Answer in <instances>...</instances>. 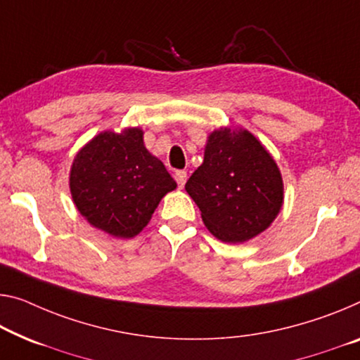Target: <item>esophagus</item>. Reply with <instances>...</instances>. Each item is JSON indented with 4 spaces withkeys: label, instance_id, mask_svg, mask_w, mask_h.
I'll list each match as a JSON object with an SVG mask.
<instances>
[{
    "label": "esophagus",
    "instance_id": "esophagus-1",
    "mask_svg": "<svg viewBox=\"0 0 360 360\" xmlns=\"http://www.w3.org/2000/svg\"><path fill=\"white\" fill-rule=\"evenodd\" d=\"M175 181H176V184H179L180 188L185 185V181H186V172H185V170H176V172H175Z\"/></svg>",
    "mask_w": 360,
    "mask_h": 360
}]
</instances>
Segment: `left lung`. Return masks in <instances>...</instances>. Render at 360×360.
<instances>
[{
  "label": "left lung",
  "instance_id": "8db88e82",
  "mask_svg": "<svg viewBox=\"0 0 360 360\" xmlns=\"http://www.w3.org/2000/svg\"><path fill=\"white\" fill-rule=\"evenodd\" d=\"M185 190L207 230L224 243L261 235L278 215L285 198L275 159L241 127H220L209 134L204 161Z\"/></svg>",
  "mask_w": 360,
  "mask_h": 360
}]
</instances>
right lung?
<instances>
[{
  "instance_id": "1",
  "label": "right lung",
  "mask_w": 360,
  "mask_h": 360,
  "mask_svg": "<svg viewBox=\"0 0 360 360\" xmlns=\"http://www.w3.org/2000/svg\"><path fill=\"white\" fill-rule=\"evenodd\" d=\"M69 186L77 211L114 238L145 229L167 193L176 188L165 165L143 141V130H104L75 154Z\"/></svg>"
}]
</instances>
